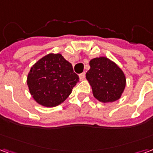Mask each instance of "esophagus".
<instances>
[{
  "mask_svg": "<svg viewBox=\"0 0 153 153\" xmlns=\"http://www.w3.org/2000/svg\"><path fill=\"white\" fill-rule=\"evenodd\" d=\"M79 76V79L80 80L84 79V78H85V72H83V73L80 74Z\"/></svg>",
  "mask_w": 153,
  "mask_h": 153,
  "instance_id": "1",
  "label": "esophagus"
}]
</instances>
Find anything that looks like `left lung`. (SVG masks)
<instances>
[{"label": "left lung", "mask_w": 153, "mask_h": 153, "mask_svg": "<svg viewBox=\"0 0 153 153\" xmlns=\"http://www.w3.org/2000/svg\"><path fill=\"white\" fill-rule=\"evenodd\" d=\"M90 70L86 79L93 96L102 102H112L120 99L126 85V79L120 67L106 57L90 60Z\"/></svg>", "instance_id": "8db88e82"}]
</instances>
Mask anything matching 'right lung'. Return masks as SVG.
<instances>
[{
    "label": "right lung",
    "mask_w": 153,
    "mask_h": 153,
    "mask_svg": "<svg viewBox=\"0 0 153 153\" xmlns=\"http://www.w3.org/2000/svg\"><path fill=\"white\" fill-rule=\"evenodd\" d=\"M72 65L60 54H48L31 67L27 78L33 99L42 106L53 107L70 96L79 82Z\"/></svg>",
    "instance_id": "obj_1"
}]
</instances>
